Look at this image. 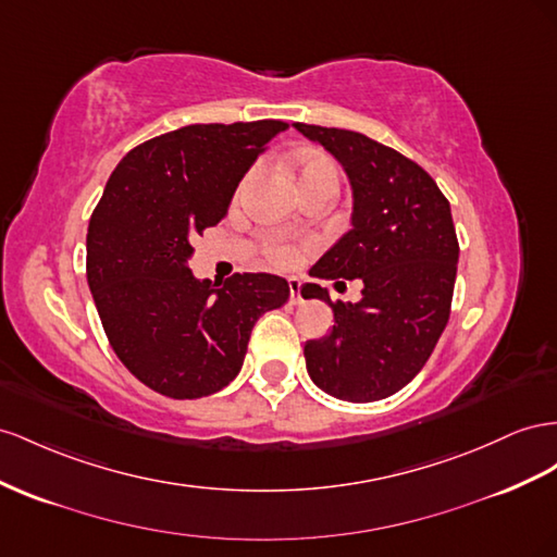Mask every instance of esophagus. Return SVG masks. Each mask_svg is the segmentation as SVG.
Listing matches in <instances>:
<instances>
[{
  "label": "esophagus",
  "mask_w": 557,
  "mask_h": 557,
  "mask_svg": "<svg viewBox=\"0 0 557 557\" xmlns=\"http://www.w3.org/2000/svg\"><path fill=\"white\" fill-rule=\"evenodd\" d=\"M288 285H290V305H299V302H302V293H299V281H297V278H290Z\"/></svg>",
  "instance_id": "34e87169"
}]
</instances>
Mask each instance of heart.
<instances>
[{
  "label": "heart",
  "mask_w": 557,
  "mask_h": 557,
  "mask_svg": "<svg viewBox=\"0 0 557 557\" xmlns=\"http://www.w3.org/2000/svg\"><path fill=\"white\" fill-rule=\"evenodd\" d=\"M255 171L248 173V177L244 180V185H248L252 180ZM293 175L299 185V191H307V189H315V187H335L339 185V173L337 166L333 161L323 154H315V152H302L293 159ZM267 255L269 260L276 262L278 267H293L297 264V250L272 242L267 246Z\"/></svg>",
  "instance_id": "obj_1"
}]
</instances>
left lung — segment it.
I'll list each match as a JSON object with an SVG mask.
<instances>
[{
  "instance_id": "1",
  "label": "left lung",
  "mask_w": 557,
  "mask_h": 557,
  "mask_svg": "<svg viewBox=\"0 0 557 557\" xmlns=\"http://www.w3.org/2000/svg\"><path fill=\"white\" fill-rule=\"evenodd\" d=\"M293 128L335 157L354 199L351 230L309 276L363 281L356 305L305 285V299L335 313L333 330L305 344L307 372L339 400H380L414 380L447 325L459 260L453 213L433 177L396 149L356 131Z\"/></svg>"
}]
</instances>
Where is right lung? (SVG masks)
Here are the masks:
<instances>
[{"instance_id": "add662e5", "label": "right lung", "mask_w": 557, "mask_h": 557, "mask_svg": "<svg viewBox=\"0 0 557 557\" xmlns=\"http://www.w3.org/2000/svg\"><path fill=\"white\" fill-rule=\"evenodd\" d=\"M283 122L194 124L138 145L104 185L86 234V276L114 354L145 386L191 400L227 386L250 330L288 302V281L197 278L191 242L227 215L234 191Z\"/></svg>"}]
</instances>
